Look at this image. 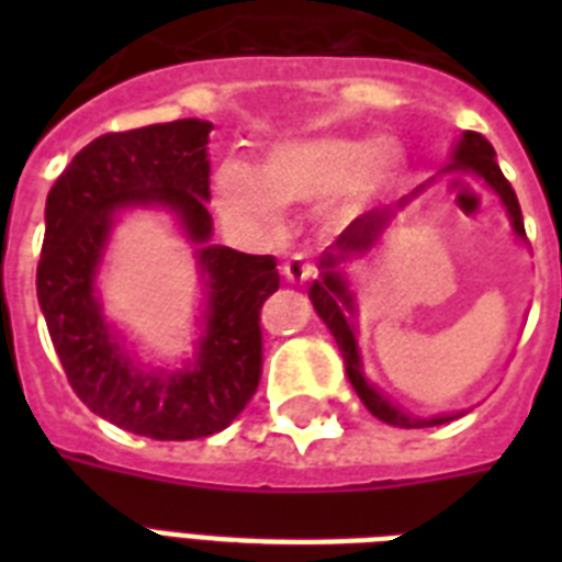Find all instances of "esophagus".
Returning a JSON list of instances; mask_svg holds the SVG:
<instances>
[{"label": "esophagus", "mask_w": 562, "mask_h": 562, "mask_svg": "<svg viewBox=\"0 0 562 562\" xmlns=\"http://www.w3.org/2000/svg\"><path fill=\"white\" fill-rule=\"evenodd\" d=\"M282 273H285V280L291 285H306V282H312L317 277V265L308 262L306 256H291L285 268H282Z\"/></svg>", "instance_id": "obj_1"}]
</instances>
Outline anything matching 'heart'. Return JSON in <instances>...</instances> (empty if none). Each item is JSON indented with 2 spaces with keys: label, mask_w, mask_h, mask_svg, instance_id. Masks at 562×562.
I'll list each match as a JSON object with an SVG mask.
<instances>
[{
  "label": "heart",
  "mask_w": 562,
  "mask_h": 562,
  "mask_svg": "<svg viewBox=\"0 0 562 562\" xmlns=\"http://www.w3.org/2000/svg\"><path fill=\"white\" fill-rule=\"evenodd\" d=\"M402 154L393 139L364 143L352 134L285 136L265 151L259 169L224 160L212 178L215 201L227 218L277 227L282 203L333 198L335 218H350L396 175Z\"/></svg>",
  "instance_id": "obj_1"
}]
</instances>
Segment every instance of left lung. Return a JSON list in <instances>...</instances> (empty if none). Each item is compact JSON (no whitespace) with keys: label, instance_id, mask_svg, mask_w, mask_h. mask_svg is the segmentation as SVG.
<instances>
[{"label":"left lung","instance_id":"obj_1","mask_svg":"<svg viewBox=\"0 0 562 562\" xmlns=\"http://www.w3.org/2000/svg\"><path fill=\"white\" fill-rule=\"evenodd\" d=\"M454 166L458 169H470L475 175L487 180L490 187L496 189L502 194V201H505L507 212H510V218H514V229L516 236H525V221H522V210H519V201H516L514 187L507 183V178L502 175L496 162V151H493V145L484 139L475 131H467L458 145V151H454ZM387 224V212H368V215H361L350 224V227L344 229L338 241L333 245L329 254H324L321 259V280L312 285L308 291V297L315 303L317 315L324 317V324L333 329L335 341L341 347L344 364H347V375H350L352 387L359 393V400L368 405V411L373 414L375 419H382L387 426L396 428H426V426H440V423H449L452 417H435V419H419L411 417V414H402L396 405L379 396V393L364 382V375H361V361H359V350H356V335H352V326L347 321V315L352 312V297L347 285H344V273H341V262L344 259H350L356 254H364L373 247V241L379 238V233Z\"/></svg>","mask_w":562,"mask_h":562}]
</instances>
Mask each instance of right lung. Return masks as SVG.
<instances>
[{
	"label": "right lung",
	"instance_id": "right-lung-1",
	"mask_svg": "<svg viewBox=\"0 0 562 562\" xmlns=\"http://www.w3.org/2000/svg\"><path fill=\"white\" fill-rule=\"evenodd\" d=\"M210 122L178 119L92 139L55 180L37 262V300L75 396L113 426L151 440H194L227 428L262 379V303L280 289L273 256L203 245L206 335L183 373H139L119 352L92 297L110 215L166 203L192 241H210Z\"/></svg>",
	"mask_w": 562,
	"mask_h": 562
}]
</instances>
